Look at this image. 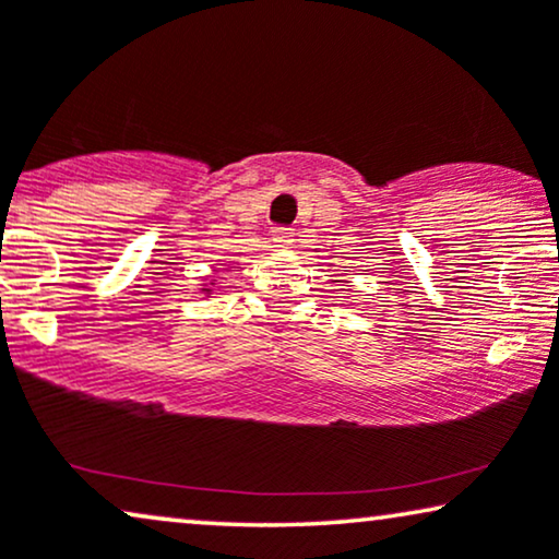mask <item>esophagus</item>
I'll return each mask as SVG.
<instances>
[{
    "label": "esophagus",
    "instance_id": "34e87169",
    "mask_svg": "<svg viewBox=\"0 0 559 559\" xmlns=\"http://www.w3.org/2000/svg\"><path fill=\"white\" fill-rule=\"evenodd\" d=\"M293 236H295V231H293V228H287V226H274L272 228V241L277 243V247H289Z\"/></svg>",
    "mask_w": 559,
    "mask_h": 559
}]
</instances>
